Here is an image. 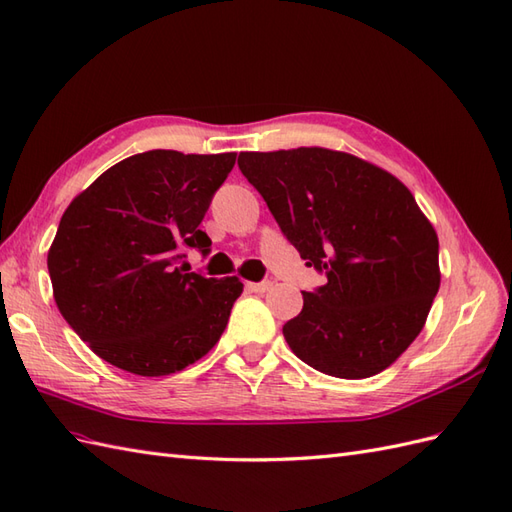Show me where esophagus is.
Wrapping results in <instances>:
<instances>
[{
  "label": "esophagus",
  "mask_w": 512,
  "mask_h": 512,
  "mask_svg": "<svg viewBox=\"0 0 512 512\" xmlns=\"http://www.w3.org/2000/svg\"><path fill=\"white\" fill-rule=\"evenodd\" d=\"M272 287V283L270 281H261V283H246V290L248 292H255V294H264V292H268Z\"/></svg>",
  "instance_id": "esophagus-1"
}]
</instances>
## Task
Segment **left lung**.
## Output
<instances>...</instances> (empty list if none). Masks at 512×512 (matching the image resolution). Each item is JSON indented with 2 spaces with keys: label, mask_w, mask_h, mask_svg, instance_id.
<instances>
[{
  "label": "left lung",
  "mask_w": 512,
  "mask_h": 512,
  "mask_svg": "<svg viewBox=\"0 0 512 512\" xmlns=\"http://www.w3.org/2000/svg\"><path fill=\"white\" fill-rule=\"evenodd\" d=\"M285 238L326 285L285 322L294 355L335 378L387 370L424 329L441 285L439 238L385 168L324 147L240 153Z\"/></svg>",
  "instance_id": "left-lung-1"
}]
</instances>
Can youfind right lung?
Returning <instances> with one entry per match:
<instances>
[{"label": "right lung", "instance_id": "add662e5", "mask_svg": "<svg viewBox=\"0 0 512 512\" xmlns=\"http://www.w3.org/2000/svg\"><path fill=\"white\" fill-rule=\"evenodd\" d=\"M235 153L155 149L99 175L64 209L47 253L60 313L97 357L138 376L181 372L212 350L244 290L188 272L199 229Z\"/></svg>", "mask_w": 512, "mask_h": 512}]
</instances>
